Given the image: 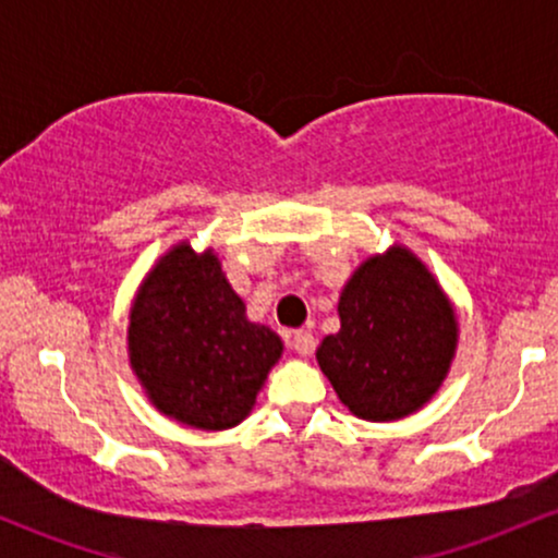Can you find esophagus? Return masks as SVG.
Masks as SVG:
<instances>
[{
	"mask_svg": "<svg viewBox=\"0 0 558 558\" xmlns=\"http://www.w3.org/2000/svg\"><path fill=\"white\" fill-rule=\"evenodd\" d=\"M291 345L299 356H310L312 349H315V336L310 330H293Z\"/></svg>",
	"mask_w": 558,
	"mask_h": 558,
	"instance_id": "esophagus-1",
	"label": "esophagus"
}]
</instances>
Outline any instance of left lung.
I'll return each mask as SVG.
<instances>
[{
    "mask_svg": "<svg viewBox=\"0 0 558 558\" xmlns=\"http://www.w3.org/2000/svg\"><path fill=\"white\" fill-rule=\"evenodd\" d=\"M338 317L317 364L354 417H409L444 386L459 345L457 306L409 246L369 254L345 280Z\"/></svg>",
    "mask_w": 558,
    "mask_h": 558,
    "instance_id": "8db88e82",
    "label": "left lung"
}]
</instances>
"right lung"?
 Listing matches in <instances>:
<instances>
[{
  "mask_svg": "<svg viewBox=\"0 0 558 558\" xmlns=\"http://www.w3.org/2000/svg\"><path fill=\"white\" fill-rule=\"evenodd\" d=\"M280 356V336L246 317L213 246L172 243L138 283L128 362L165 417L207 433L241 425Z\"/></svg>",
  "mask_w": 558,
  "mask_h": 558,
  "instance_id": "add662e5",
  "label": "right lung"
}]
</instances>
